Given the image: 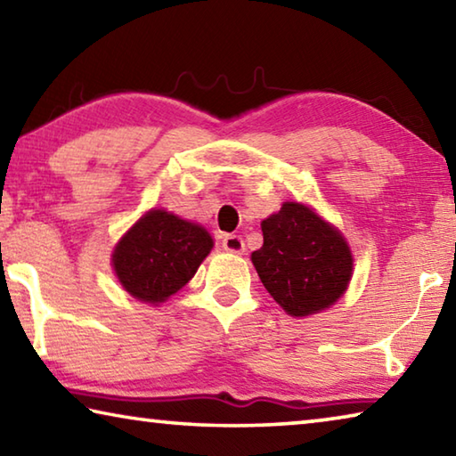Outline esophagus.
Segmentation results:
<instances>
[{
  "label": "esophagus",
  "mask_w": 456,
  "mask_h": 456,
  "mask_svg": "<svg viewBox=\"0 0 456 456\" xmlns=\"http://www.w3.org/2000/svg\"><path fill=\"white\" fill-rule=\"evenodd\" d=\"M221 245H223V249L229 253H243L245 251V241H243V237H239V235H225L223 237Z\"/></svg>",
  "instance_id": "obj_1"
}]
</instances>
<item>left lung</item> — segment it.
I'll list each match as a JSON object with an SVG mask.
<instances>
[{
    "label": "left lung",
    "mask_w": 456,
    "mask_h": 456,
    "mask_svg": "<svg viewBox=\"0 0 456 456\" xmlns=\"http://www.w3.org/2000/svg\"><path fill=\"white\" fill-rule=\"evenodd\" d=\"M264 247L251 253L261 283L291 315H310L348 288L352 256L344 237L299 203L261 223Z\"/></svg>",
    "instance_id": "1"
}]
</instances>
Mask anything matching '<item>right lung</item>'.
Returning a JSON list of instances; mask_svg holds the SVG:
<instances>
[{"instance_id":"1","label":"right lung","mask_w":456,"mask_h":456,"mask_svg":"<svg viewBox=\"0 0 456 456\" xmlns=\"http://www.w3.org/2000/svg\"><path fill=\"white\" fill-rule=\"evenodd\" d=\"M211 247L203 227L154 209L120 239L112 264L130 296L159 304L189 283Z\"/></svg>"}]
</instances>
